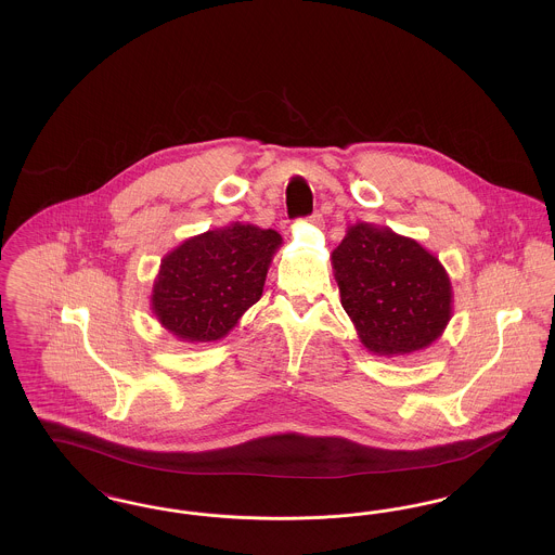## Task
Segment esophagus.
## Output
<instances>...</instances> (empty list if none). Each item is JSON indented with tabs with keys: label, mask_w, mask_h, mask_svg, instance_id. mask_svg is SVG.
<instances>
[{
	"label": "esophagus",
	"mask_w": 555,
	"mask_h": 555,
	"mask_svg": "<svg viewBox=\"0 0 555 555\" xmlns=\"http://www.w3.org/2000/svg\"><path fill=\"white\" fill-rule=\"evenodd\" d=\"M308 220H310L312 224H317V227H322V222H324V218H322V214H320V211H314Z\"/></svg>",
	"instance_id": "esophagus-1"
}]
</instances>
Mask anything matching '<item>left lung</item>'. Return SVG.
<instances>
[{"instance_id":"obj_1","label":"left lung","mask_w":555,"mask_h":555,"mask_svg":"<svg viewBox=\"0 0 555 555\" xmlns=\"http://www.w3.org/2000/svg\"><path fill=\"white\" fill-rule=\"evenodd\" d=\"M341 306L360 341L380 356L412 353L441 337L451 318V283L418 241L358 222L331 256Z\"/></svg>"}]
</instances>
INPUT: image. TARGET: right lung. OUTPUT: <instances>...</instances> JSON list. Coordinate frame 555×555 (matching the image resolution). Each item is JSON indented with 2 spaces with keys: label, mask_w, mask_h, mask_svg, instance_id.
<instances>
[{
  "label": "right lung",
  "mask_w": 555,
  "mask_h": 555,
  "mask_svg": "<svg viewBox=\"0 0 555 555\" xmlns=\"http://www.w3.org/2000/svg\"><path fill=\"white\" fill-rule=\"evenodd\" d=\"M281 243L272 229L238 222L186 238L159 266L152 291L159 324L189 344L222 339L262 297Z\"/></svg>",
  "instance_id": "1"
}]
</instances>
